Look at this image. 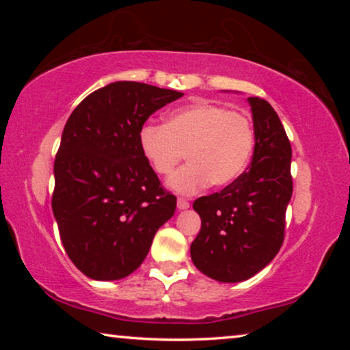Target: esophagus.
Listing matches in <instances>:
<instances>
[{"label":"esophagus","instance_id":"34e87169","mask_svg":"<svg viewBox=\"0 0 350 350\" xmlns=\"http://www.w3.org/2000/svg\"><path fill=\"white\" fill-rule=\"evenodd\" d=\"M177 208H179V210H187V208H189V202H188L187 199L179 198V199H177Z\"/></svg>","mask_w":350,"mask_h":350}]
</instances>
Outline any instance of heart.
Masks as SVG:
<instances>
[{
    "label": "heart",
    "instance_id": "b5f03b06",
    "mask_svg": "<svg viewBox=\"0 0 350 350\" xmlns=\"http://www.w3.org/2000/svg\"><path fill=\"white\" fill-rule=\"evenodd\" d=\"M254 144L250 118L204 100L171 111L165 125L146 122L139 133L140 151L157 174L173 173L187 152L189 163L168 180L182 194L238 180L252 161Z\"/></svg>",
    "mask_w": 350,
    "mask_h": 350
}]
</instances>
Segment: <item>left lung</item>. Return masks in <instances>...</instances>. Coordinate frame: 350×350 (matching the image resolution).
I'll return each instance as SVG.
<instances>
[{"instance_id": "8db88e82", "label": "left lung", "mask_w": 350, "mask_h": 350, "mask_svg": "<svg viewBox=\"0 0 350 350\" xmlns=\"http://www.w3.org/2000/svg\"><path fill=\"white\" fill-rule=\"evenodd\" d=\"M256 134L252 165L238 180L194 200L200 232L193 241V264L221 282L245 281L276 256L284 242L292 198V146L267 100L248 97Z\"/></svg>"}]
</instances>
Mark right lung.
Masks as SVG:
<instances>
[{
    "instance_id": "obj_1",
    "label": "right lung",
    "mask_w": 350,
    "mask_h": 350,
    "mask_svg": "<svg viewBox=\"0 0 350 350\" xmlns=\"http://www.w3.org/2000/svg\"><path fill=\"white\" fill-rule=\"evenodd\" d=\"M182 96L116 81L90 94L69 116L54 163L52 210L64 250L88 278L131 275L174 215L176 196L145 161L139 133L151 114Z\"/></svg>"
}]
</instances>
